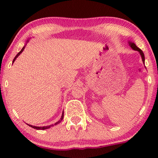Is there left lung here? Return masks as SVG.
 Returning <instances> with one entry per match:
<instances>
[{
	"instance_id": "8db88e82",
	"label": "left lung",
	"mask_w": 158,
	"mask_h": 158,
	"mask_svg": "<svg viewBox=\"0 0 158 158\" xmlns=\"http://www.w3.org/2000/svg\"><path fill=\"white\" fill-rule=\"evenodd\" d=\"M128 43L129 46H130V47H131V48L133 49L134 50H136V51H138V52H139L140 55H141V59H142L143 63H144V52H143V51L141 50V49L138 48V47H137V46L135 45V44H134V43L131 42V41H128Z\"/></svg>"
}]
</instances>
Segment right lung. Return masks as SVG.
Here are the masks:
<instances>
[{
    "mask_svg": "<svg viewBox=\"0 0 158 158\" xmlns=\"http://www.w3.org/2000/svg\"><path fill=\"white\" fill-rule=\"evenodd\" d=\"M28 41H29V40H27V42H28ZM24 48H25V46H24V47H23V48H22L21 50H20V52H19L17 54V56H16L14 57V60H13V63H14V62L15 61V60H16V59H17V57H18L19 56H20V54L22 52H23V49H24ZM63 114H64V112H63V114H62L61 118H60V120L58 121V122H56V123L54 124V125H57V124H59V123H60V122H61V121L63 120V116H64V115H63ZM29 125V126H30V127H32V128H34V129H36V130H45V129L49 128H51V127H52V126H53V125H49V126H44V127H37V126H33V125Z\"/></svg>",
    "mask_w": 158,
    "mask_h": 158,
    "instance_id": "obj_1",
    "label": "right lung"
}]
</instances>
